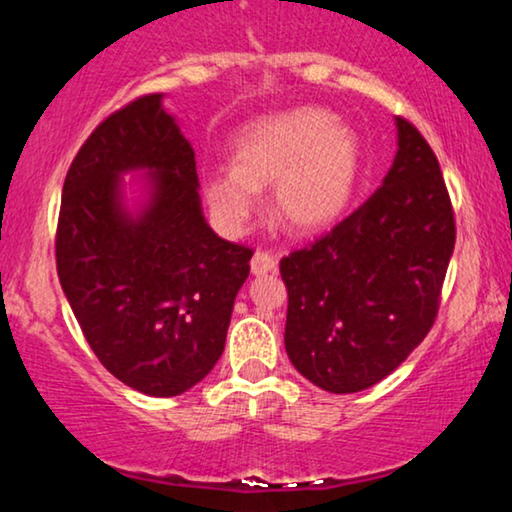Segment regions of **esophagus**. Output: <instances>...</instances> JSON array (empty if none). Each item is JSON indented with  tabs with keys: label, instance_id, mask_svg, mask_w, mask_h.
I'll list each match as a JSON object with an SVG mask.
<instances>
[{
	"label": "esophagus",
	"instance_id": "34e87169",
	"mask_svg": "<svg viewBox=\"0 0 512 512\" xmlns=\"http://www.w3.org/2000/svg\"><path fill=\"white\" fill-rule=\"evenodd\" d=\"M275 270H277V254L258 249L254 258H251V272H254V275H265V272H275Z\"/></svg>",
	"mask_w": 512,
	"mask_h": 512
}]
</instances>
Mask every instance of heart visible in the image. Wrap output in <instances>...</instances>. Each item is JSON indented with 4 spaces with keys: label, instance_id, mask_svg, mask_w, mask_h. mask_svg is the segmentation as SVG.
Returning <instances> with one entry per match:
<instances>
[{
    "label": "heart",
    "instance_id": "1",
    "mask_svg": "<svg viewBox=\"0 0 512 512\" xmlns=\"http://www.w3.org/2000/svg\"><path fill=\"white\" fill-rule=\"evenodd\" d=\"M361 144L326 109L300 107L251 123L235 144V167L205 181L214 219L240 235L270 188V212L289 230H319L345 212L359 184Z\"/></svg>",
    "mask_w": 512,
    "mask_h": 512
}]
</instances>
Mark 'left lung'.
<instances>
[{
  "mask_svg": "<svg viewBox=\"0 0 512 512\" xmlns=\"http://www.w3.org/2000/svg\"><path fill=\"white\" fill-rule=\"evenodd\" d=\"M398 151L382 186L310 247L282 258L284 345L331 394L384 380L431 331L454 251V212L436 153L396 118Z\"/></svg>",
  "mask_w": 512,
  "mask_h": 512,
  "instance_id": "left-lung-1",
  "label": "left lung"
}]
</instances>
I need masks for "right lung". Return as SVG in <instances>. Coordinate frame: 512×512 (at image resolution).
Returning <instances> with one entry per match:
<instances>
[{
  "label": "right lung",
  "mask_w": 512,
  "mask_h": 512,
  "mask_svg": "<svg viewBox=\"0 0 512 512\" xmlns=\"http://www.w3.org/2000/svg\"><path fill=\"white\" fill-rule=\"evenodd\" d=\"M145 174L137 210L122 174ZM195 153L144 95L97 125L62 186L55 261L90 349L146 396L195 387L226 347L254 251L221 240L202 214Z\"/></svg>",
  "instance_id": "obj_1"
}]
</instances>
